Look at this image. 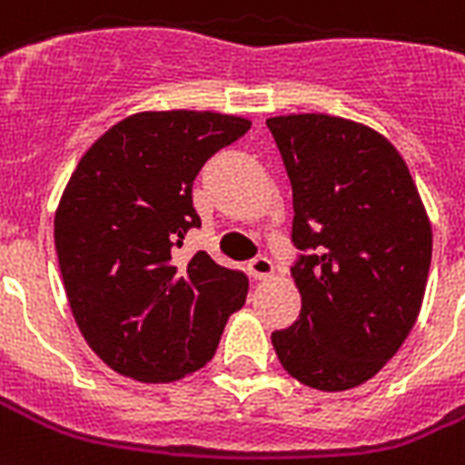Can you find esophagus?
<instances>
[{
  "label": "esophagus",
  "instance_id": "obj_1",
  "mask_svg": "<svg viewBox=\"0 0 465 465\" xmlns=\"http://www.w3.org/2000/svg\"><path fill=\"white\" fill-rule=\"evenodd\" d=\"M248 271H251V275L256 280H265L272 275V263L265 256H258L248 263Z\"/></svg>",
  "mask_w": 465,
  "mask_h": 465
}]
</instances>
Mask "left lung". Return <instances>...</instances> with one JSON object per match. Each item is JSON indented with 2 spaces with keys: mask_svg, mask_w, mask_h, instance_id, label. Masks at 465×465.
<instances>
[{
  "mask_svg": "<svg viewBox=\"0 0 465 465\" xmlns=\"http://www.w3.org/2000/svg\"><path fill=\"white\" fill-rule=\"evenodd\" d=\"M292 185V268L302 310L272 331L280 366L307 388L371 381L412 331L431 263V222L405 158L366 124L271 116Z\"/></svg>",
  "mask_w": 465,
  "mask_h": 465,
  "instance_id": "obj_1",
  "label": "left lung"
}]
</instances>
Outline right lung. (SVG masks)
<instances>
[{
    "label": "right lung",
    "mask_w": 465,
    "mask_h": 465,
    "mask_svg": "<svg viewBox=\"0 0 465 465\" xmlns=\"http://www.w3.org/2000/svg\"><path fill=\"white\" fill-rule=\"evenodd\" d=\"M251 129L219 112H138L87 148L55 209L67 302L90 349L119 375L173 382L200 371L248 280L197 251L175 261L200 226L193 183L202 165Z\"/></svg>",
    "instance_id": "right-lung-1"
}]
</instances>
